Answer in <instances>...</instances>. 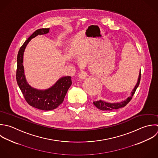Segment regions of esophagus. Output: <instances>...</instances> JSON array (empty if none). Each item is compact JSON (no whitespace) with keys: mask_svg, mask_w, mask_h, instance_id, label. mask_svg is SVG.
<instances>
[{"mask_svg":"<svg viewBox=\"0 0 158 158\" xmlns=\"http://www.w3.org/2000/svg\"><path fill=\"white\" fill-rule=\"evenodd\" d=\"M87 75V74L86 73V72H85V71H82L80 72V73H79V78H80L81 79L83 80V79H85Z\"/></svg>","mask_w":158,"mask_h":158,"instance_id":"obj_1","label":"esophagus"}]
</instances>
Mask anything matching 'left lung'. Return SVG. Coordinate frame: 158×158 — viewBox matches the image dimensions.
<instances>
[{
    "instance_id": "obj_1",
    "label": "left lung",
    "mask_w": 158,
    "mask_h": 158,
    "mask_svg": "<svg viewBox=\"0 0 158 158\" xmlns=\"http://www.w3.org/2000/svg\"><path fill=\"white\" fill-rule=\"evenodd\" d=\"M140 79H141V70H140L137 82L135 87L132 90V91L131 94V96L129 97L126 100H125L124 101H122V102H117V103H109V102H106L105 101H103V100H98V101H96V102H94V105L97 108H98L99 110H102V111H112V110H118L119 108H123V107L126 106V105L132 98V97H133L134 94H135L137 87L139 85Z\"/></svg>"
}]
</instances>
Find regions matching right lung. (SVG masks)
Masks as SVG:
<instances>
[{
	"label": "right lung",
	"mask_w": 158,
	"mask_h": 158,
	"mask_svg": "<svg viewBox=\"0 0 158 158\" xmlns=\"http://www.w3.org/2000/svg\"><path fill=\"white\" fill-rule=\"evenodd\" d=\"M49 28L36 30L20 47L17 56V69L16 79L17 84L27 103L39 110L49 111L56 108L64 100L65 95L72 84L71 77L64 76L59 79L51 87L39 90L32 87L27 83L24 73L23 54L27 44L38 35L48 33Z\"/></svg>",
	"instance_id": "add662e5"
}]
</instances>
